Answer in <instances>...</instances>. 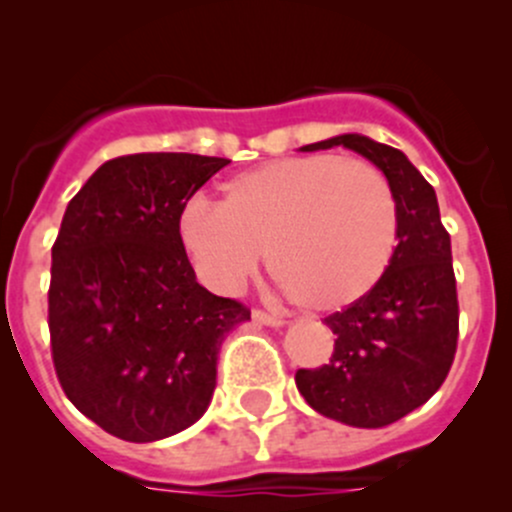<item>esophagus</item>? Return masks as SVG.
<instances>
[{"label":"esophagus","instance_id":"34e87169","mask_svg":"<svg viewBox=\"0 0 512 512\" xmlns=\"http://www.w3.org/2000/svg\"><path fill=\"white\" fill-rule=\"evenodd\" d=\"M252 319L260 324H267V327H282V324H285V319H282L280 314L265 312V309H252Z\"/></svg>","mask_w":512,"mask_h":512}]
</instances>
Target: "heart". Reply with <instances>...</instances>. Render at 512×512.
I'll list each match as a JSON object with an SVG mask.
<instances>
[{
	"instance_id": "heart-1",
	"label": "heart",
	"mask_w": 512,
	"mask_h": 512,
	"mask_svg": "<svg viewBox=\"0 0 512 512\" xmlns=\"http://www.w3.org/2000/svg\"><path fill=\"white\" fill-rule=\"evenodd\" d=\"M183 247L205 280L237 292L262 262L307 309L364 299L394 262L399 205L379 168L359 158L294 156L237 173L220 205L190 200Z\"/></svg>"
}]
</instances>
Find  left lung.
<instances>
[{
    "label": "left lung",
    "mask_w": 512,
    "mask_h": 512,
    "mask_svg": "<svg viewBox=\"0 0 512 512\" xmlns=\"http://www.w3.org/2000/svg\"><path fill=\"white\" fill-rule=\"evenodd\" d=\"M344 146L376 165L399 205V245L384 280L352 307L324 317L337 334L329 364L297 369L314 411L356 428H381L426 404L451 371L458 344V294L451 235L436 190L399 148L359 133L309 143Z\"/></svg>",
    "instance_id": "8db88e82"
}]
</instances>
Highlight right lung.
Segmentation results:
<instances>
[{
    "instance_id": "obj_1",
    "label": "right lung",
    "mask_w": 512,
    "mask_h": 512,
    "mask_svg": "<svg viewBox=\"0 0 512 512\" xmlns=\"http://www.w3.org/2000/svg\"><path fill=\"white\" fill-rule=\"evenodd\" d=\"M227 158L106 160L66 205L51 247L49 334L71 404L111 436L168 438L208 409L225 334L250 319L195 280L178 220Z\"/></svg>"
}]
</instances>
